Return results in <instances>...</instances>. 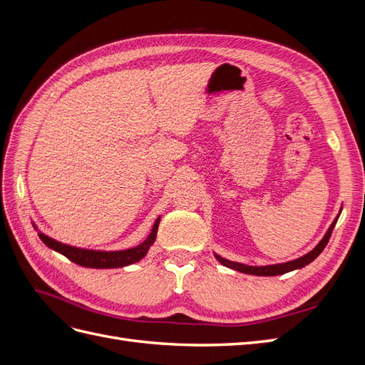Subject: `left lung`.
Wrapping results in <instances>:
<instances>
[{
  "label": "left lung",
  "mask_w": 365,
  "mask_h": 365,
  "mask_svg": "<svg viewBox=\"0 0 365 365\" xmlns=\"http://www.w3.org/2000/svg\"><path fill=\"white\" fill-rule=\"evenodd\" d=\"M338 217L334 220V224L330 225V228L327 230L326 236L323 237V240L319 242V244L311 251L307 252L306 256L300 257V259H295L292 262H288V263H280V264H269V267H248V264H242V263H237V262H230L224 257H220L216 254V259L224 264V267H228L231 269H236L239 272H245V274H252V275H280V274H284V272H289V271H294V269H298V268H303L306 267V264L311 263L312 260H315L319 254H322V251L326 248L327 242L330 239V235H332L334 231V227L336 224Z\"/></svg>",
  "instance_id": "1"
}]
</instances>
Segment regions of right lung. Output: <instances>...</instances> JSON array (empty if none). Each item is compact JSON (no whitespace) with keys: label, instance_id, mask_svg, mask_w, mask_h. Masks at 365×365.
I'll return each instance as SVG.
<instances>
[{"label":"right lung","instance_id":"1","mask_svg":"<svg viewBox=\"0 0 365 365\" xmlns=\"http://www.w3.org/2000/svg\"><path fill=\"white\" fill-rule=\"evenodd\" d=\"M158 224L160 219H157V222L153 224V228L150 231L149 237L140 244L135 248L125 250V251H93V250H81V248H74L70 245L61 244V242L54 240L48 236H46L39 231V237L41 240L46 244L48 248L58 251L63 254L65 257L70 259L71 262L81 264V267L86 268H120V267H126V264L135 263L141 260L146 256V252L149 247L155 242L157 237V231H158Z\"/></svg>","mask_w":365,"mask_h":365}]
</instances>
